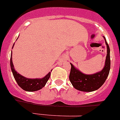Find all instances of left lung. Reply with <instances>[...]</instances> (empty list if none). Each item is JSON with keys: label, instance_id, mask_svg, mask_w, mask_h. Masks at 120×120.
Instances as JSON below:
<instances>
[{"label": "left lung", "instance_id": "1", "mask_svg": "<svg viewBox=\"0 0 120 120\" xmlns=\"http://www.w3.org/2000/svg\"><path fill=\"white\" fill-rule=\"evenodd\" d=\"M105 41L107 45V55L105 65L101 71L93 75H85L76 69L71 64H70L71 70L69 79L74 88L76 90L85 92L94 91L101 87L106 80L111 68V60L109 47L106 41V39Z\"/></svg>", "mask_w": 120, "mask_h": 120}]
</instances>
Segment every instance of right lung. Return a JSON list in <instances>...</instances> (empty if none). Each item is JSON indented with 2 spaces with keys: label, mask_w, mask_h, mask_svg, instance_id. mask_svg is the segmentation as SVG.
<instances>
[{
  "label": "right lung",
  "mask_w": 120,
  "mask_h": 120,
  "mask_svg": "<svg viewBox=\"0 0 120 120\" xmlns=\"http://www.w3.org/2000/svg\"><path fill=\"white\" fill-rule=\"evenodd\" d=\"M10 65L15 80H16L19 86L26 91L32 92L41 90L45 85L50 77V72H49L45 77L42 79H28L22 76L14 70L12 61V53L11 55Z\"/></svg>",
  "instance_id": "add662e5"
}]
</instances>
